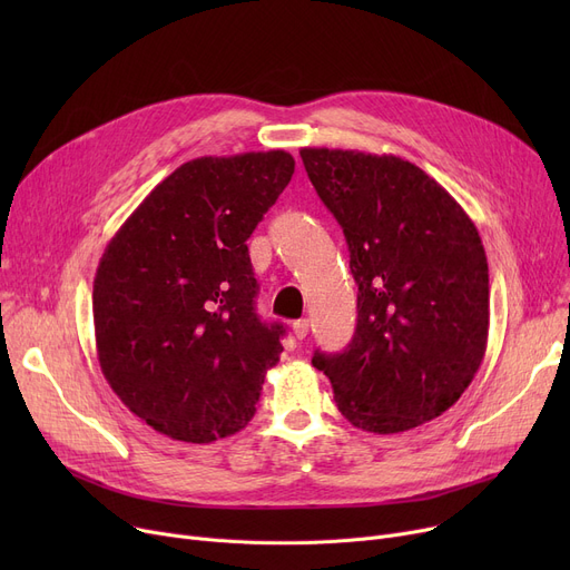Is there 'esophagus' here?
Here are the masks:
<instances>
[{
    "mask_svg": "<svg viewBox=\"0 0 570 570\" xmlns=\"http://www.w3.org/2000/svg\"><path fill=\"white\" fill-rule=\"evenodd\" d=\"M293 335H295L297 340H305V337L309 335V321H307V318L295 321V323H293Z\"/></svg>",
    "mask_w": 570,
    "mask_h": 570,
    "instance_id": "obj_1",
    "label": "esophagus"
}]
</instances>
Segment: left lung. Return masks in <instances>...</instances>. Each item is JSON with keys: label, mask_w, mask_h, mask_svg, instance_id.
<instances>
[{"label": "left lung", "mask_w": 570, "mask_h": 570, "mask_svg": "<svg viewBox=\"0 0 570 570\" xmlns=\"http://www.w3.org/2000/svg\"><path fill=\"white\" fill-rule=\"evenodd\" d=\"M340 222L357 284L344 353L316 351L353 428L397 434L451 409L483 363L490 331L488 256L475 224L434 177L395 155L303 147Z\"/></svg>", "instance_id": "1"}]
</instances>
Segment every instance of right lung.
Returning a JSON list of instances; mask_svg holds the SVG:
<instances>
[{"label":"right lung","instance_id":"obj_1","mask_svg":"<svg viewBox=\"0 0 570 570\" xmlns=\"http://www.w3.org/2000/svg\"><path fill=\"white\" fill-rule=\"evenodd\" d=\"M284 149L175 168L108 243L95 277L99 365L125 406L187 443L243 430L284 325L254 309L247 239L291 183Z\"/></svg>","mask_w":570,"mask_h":570}]
</instances>
